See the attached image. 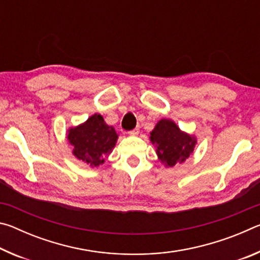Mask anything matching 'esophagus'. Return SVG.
Wrapping results in <instances>:
<instances>
[{
  "mask_svg": "<svg viewBox=\"0 0 260 260\" xmlns=\"http://www.w3.org/2000/svg\"><path fill=\"white\" fill-rule=\"evenodd\" d=\"M139 132H140V129H139V128H134V129L129 131V132H128V134H129V135H132V136H135V135H138V134H139Z\"/></svg>",
  "mask_w": 260,
  "mask_h": 260,
  "instance_id": "1",
  "label": "esophagus"
}]
</instances>
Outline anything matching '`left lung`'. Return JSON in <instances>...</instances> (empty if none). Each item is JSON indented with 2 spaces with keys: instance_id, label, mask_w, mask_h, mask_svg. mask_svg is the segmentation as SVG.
<instances>
[{
  "instance_id": "8db88e82",
  "label": "left lung",
  "mask_w": 260,
  "mask_h": 260,
  "mask_svg": "<svg viewBox=\"0 0 260 260\" xmlns=\"http://www.w3.org/2000/svg\"><path fill=\"white\" fill-rule=\"evenodd\" d=\"M150 135L152 144H156L159 160L170 167L186 160L196 144L193 136L184 133L175 122L169 119L158 121Z\"/></svg>"
}]
</instances>
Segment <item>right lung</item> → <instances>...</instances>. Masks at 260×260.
<instances>
[{"mask_svg": "<svg viewBox=\"0 0 260 260\" xmlns=\"http://www.w3.org/2000/svg\"><path fill=\"white\" fill-rule=\"evenodd\" d=\"M69 142L74 147L73 155L91 167L104 162V157L116 146L118 134L105 124L103 117L95 113L87 121L69 129Z\"/></svg>", "mask_w": 260, "mask_h": 260, "instance_id": "obj_1", "label": "right lung"}]
</instances>
